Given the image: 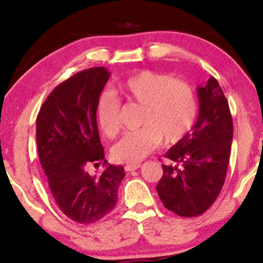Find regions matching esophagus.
I'll return each mask as SVG.
<instances>
[{
  "label": "esophagus",
  "instance_id": "1",
  "mask_svg": "<svg viewBox=\"0 0 263 263\" xmlns=\"http://www.w3.org/2000/svg\"><path fill=\"white\" fill-rule=\"evenodd\" d=\"M141 166V165L140 164H127L124 166V170L125 171H128V172H130V171H134V170H138V168Z\"/></svg>",
  "mask_w": 263,
  "mask_h": 263
}]
</instances>
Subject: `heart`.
Masks as SVG:
<instances>
[{
	"label": "heart",
	"mask_w": 263,
	"mask_h": 263,
	"mask_svg": "<svg viewBox=\"0 0 263 263\" xmlns=\"http://www.w3.org/2000/svg\"><path fill=\"white\" fill-rule=\"evenodd\" d=\"M115 96L127 104L141 106L138 130L127 133L112 148L121 163L135 164L152 153L163 140L177 143L190 132L197 115L196 97L188 82L152 70H141L121 81ZM111 95L97 102L96 116L100 130L112 139L121 128V104Z\"/></svg>",
	"instance_id": "b5f03b06"
}]
</instances>
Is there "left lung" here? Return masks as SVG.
<instances>
[{
  "label": "left lung",
  "instance_id": "left-lung-1",
  "mask_svg": "<svg viewBox=\"0 0 263 263\" xmlns=\"http://www.w3.org/2000/svg\"><path fill=\"white\" fill-rule=\"evenodd\" d=\"M199 117L192 132L164 154L157 185L161 202L179 217H197L210 208L224 185L233 123L229 103L212 77L197 87Z\"/></svg>",
  "mask_w": 263,
  "mask_h": 263
}]
</instances>
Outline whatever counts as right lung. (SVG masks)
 Returning a JSON list of instances; mask_svg holds the SVG:
<instances>
[{"label": "right lung", "mask_w": 263, "mask_h": 263, "mask_svg": "<svg viewBox=\"0 0 263 263\" xmlns=\"http://www.w3.org/2000/svg\"><path fill=\"white\" fill-rule=\"evenodd\" d=\"M104 67L89 68L60 84L37 116L41 165L60 210L71 220L92 224L116 206L124 168L109 165L100 176L88 166L105 164L97 125L96 107L109 80Z\"/></svg>", "instance_id": "1"}]
</instances>
